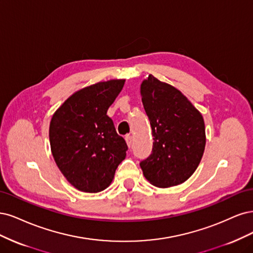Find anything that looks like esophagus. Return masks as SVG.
I'll list each match as a JSON object with an SVG mask.
<instances>
[{"mask_svg":"<svg viewBox=\"0 0 253 253\" xmlns=\"http://www.w3.org/2000/svg\"><path fill=\"white\" fill-rule=\"evenodd\" d=\"M125 140H126V143H127V145H128V147H131V146H132V136L127 134V135L125 136Z\"/></svg>","mask_w":253,"mask_h":253,"instance_id":"obj_1","label":"esophagus"}]
</instances>
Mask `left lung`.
<instances>
[{
	"instance_id": "1",
	"label": "left lung",
	"mask_w": 253,
	"mask_h": 253,
	"mask_svg": "<svg viewBox=\"0 0 253 253\" xmlns=\"http://www.w3.org/2000/svg\"><path fill=\"white\" fill-rule=\"evenodd\" d=\"M153 145L140 162L144 176L157 187L182 184L198 168L205 149V124L200 111L173 86L152 75L141 85Z\"/></svg>"
}]
</instances>
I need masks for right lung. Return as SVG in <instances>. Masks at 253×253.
Here are the masks:
<instances>
[{
	"label": "right lung",
	"mask_w": 253,
	"mask_h": 253,
	"mask_svg": "<svg viewBox=\"0 0 253 253\" xmlns=\"http://www.w3.org/2000/svg\"><path fill=\"white\" fill-rule=\"evenodd\" d=\"M124 83V80H111L81 89L51 119L53 159L67 181L81 191L104 190L126 158L128 146L107 116Z\"/></svg>",
	"instance_id": "add662e5"
}]
</instances>
